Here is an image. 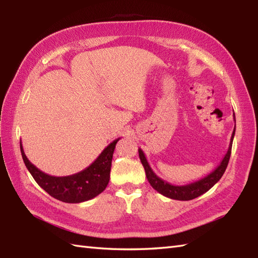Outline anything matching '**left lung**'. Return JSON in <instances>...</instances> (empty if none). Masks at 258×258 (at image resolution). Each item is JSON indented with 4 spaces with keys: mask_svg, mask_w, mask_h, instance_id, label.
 <instances>
[{
    "mask_svg": "<svg viewBox=\"0 0 258 258\" xmlns=\"http://www.w3.org/2000/svg\"><path fill=\"white\" fill-rule=\"evenodd\" d=\"M233 115H234V120H235V114H233ZM234 135H235V127L233 131L231 143H229L228 150L226 152L225 156L223 157V160L220 163V165L214 169L212 173L208 174L207 176L196 180V182L186 184V185H173V184H169L168 182H166V180L162 179L161 177H158L157 175L153 172V169L151 168L149 162H147V160H146L144 152L141 149H139L140 160L144 166L147 180H149L153 188L157 190L160 194L168 197V199L177 200V201H190V200L196 199V197H199L202 194L206 193L207 190H210L223 176V174H224V172H225V169L227 167L229 157H231Z\"/></svg>",
    "mask_w": 258,
    "mask_h": 258,
    "instance_id": "obj_1",
    "label": "left lung"
}]
</instances>
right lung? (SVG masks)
I'll return each instance as SVG.
<instances>
[{"label": "right lung", "mask_w": 258, "mask_h": 258, "mask_svg": "<svg viewBox=\"0 0 258 258\" xmlns=\"http://www.w3.org/2000/svg\"><path fill=\"white\" fill-rule=\"evenodd\" d=\"M118 140L109 143L89 167L69 176H52L40 171L26 157L22 142H20V147L26 168L46 193L64 203H82L94 199L106 188L113 153Z\"/></svg>", "instance_id": "add662e5"}]
</instances>
